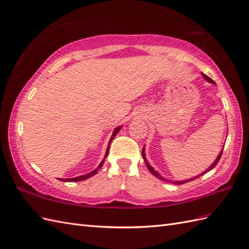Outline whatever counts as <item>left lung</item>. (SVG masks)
Instances as JSON below:
<instances>
[{"label": "left lung", "mask_w": 249, "mask_h": 249, "mask_svg": "<svg viewBox=\"0 0 249 249\" xmlns=\"http://www.w3.org/2000/svg\"><path fill=\"white\" fill-rule=\"evenodd\" d=\"M202 75H203V78L205 79L207 82H209V83H212V84H215V83L209 78V76H207L206 74H204V73H202ZM223 148L224 147H222V149H221V151H220V154H219V156L216 157V159L214 160V162L210 165V166L207 168V169H205V171H203L202 174H200V175H197V176H196V177H194V178H190V179H187V180H182V181H171V180H167V179H165L164 177H162L160 174L158 173L157 170H155V168L152 167V166H150V164L148 163V161H147V159H146V156H145V146L143 147V150H142V157H143V159H144V162H145V164H146V166H147V168H148V170L150 171V173L154 175L155 177H157L158 179H160V180H163V181H165V182H170V183H174V184H177V185H180V184H184V183H187V182H189V181H193V180H195V179H197V178H200L201 176H203L204 174H206V173H208L209 170H212L213 168H214L215 167V165L218 164V162H219V160H220V158H221V156H222V152H223Z\"/></svg>", "instance_id": "8db88e82"}]
</instances>
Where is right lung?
Segmentation results:
<instances>
[{"label":"right lung","instance_id":"obj_1","mask_svg":"<svg viewBox=\"0 0 249 249\" xmlns=\"http://www.w3.org/2000/svg\"><path fill=\"white\" fill-rule=\"evenodd\" d=\"M121 128H122V126H119V127H117L116 129L113 130V132H112V136H111V138H110V140H109V143H108V147H107V149H106V152H105V156H104V159L103 160H102V162L100 163V165L99 166L95 168L94 170H92V171H90V173L89 174H86V175H83V176H79V177H75V178H70V179H59L60 181H63V182H79V181H83V180H86V179H88V178H90V177H92V176H94L95 174H98V171H99V169L103 166V164H104V161H105V159L107 158V156H108V151H109V146H110V143H111V141L112 140L114 139V137L117 136V133L121 130Z\"/></svg>","mask_w":249,"mask_h":249}]
</instances>
